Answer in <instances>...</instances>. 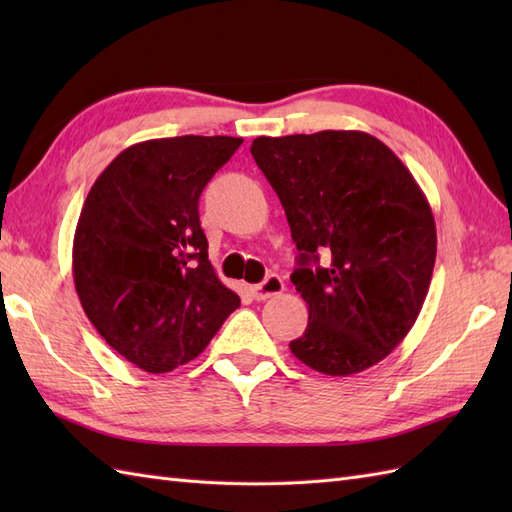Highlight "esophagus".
<instances>
[{"label": "esophagus", "mask_w": 512, "mask_h": 512, "mask_svg": "<svg viewBox=\"0 0 512 512\" xmlns=\"http://www.w3.org/2000/svg\"><path fill=\"white\" fill-rule=\"evenodd\" d=\"M286 290V284H284V279H281L279 275H268L262 284H257V286H253V297L257 299V301H266V299H270V297H277V295H281V292Z\"/></svg>", "instance_id": "esophagus-1"}]
</instances>
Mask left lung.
Returning <instances> with one entry per match:
<instances>
[{"instance_id": "8db88e82", "label": "left lung", "mask_w": 512, "mask_h": 512, "mask_svg": "<svg viewBox=\"0 0 512 512\" xmlns=\"http://www.w3.org/2000/svg\"><path fill=\"white\" fill-rule=\"evenodd\" d=\"M250 154L299 250L290 279L308 303V328L290 341L292 354L328 376L380 363L409 334L429 292L438 237L427 195L365 132L259 136Z\"/></svg>"}]
</instances>
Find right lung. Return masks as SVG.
I'll return each instance as SVG.
<instances>
[{"label":"right lung","instance_id":"right-lung-1","mask_svg":"<svg viewBox=\"0 0 512 512\" xmlns=\"http://www.w3.org/2000/svg\"><path fill=\"white\" fill-rule=\"evenodd\" d=\"M233 136L136 143L105 167L74 231L72 275L107 345L149 374L193 361L239 297L217 279L198 202Z\"/></svg>","mask_w":512,"mask_h":512}]
</instances>
